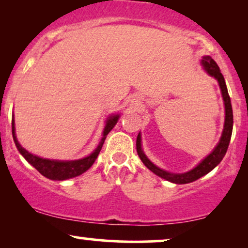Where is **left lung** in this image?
Returning a JSON list of instances; mask_svg holds the SVG:
<instances>
[{"mask_svg":"<svg viewBox=\"0 0 248 248\" xmlns=\"http://www.w3.org/2000/svg\"><path fill=\"white\" fill-rule=\"evenodd\" d=\"M201 65L203 66V70L209 74L210 77H213L218 81V84L221 90V96L223 99V105H225V123H223V130L221 133V138L216 145L215 149L206 155L204 159H202L194 168L186 172H170L164 169L159 168L155 166L147 155H145L143 149H142V141H141V133L138 134L137 138V151L139 157H140L141 161L143 162L145 167L149 170H151L154 174H155L159 177L166 179V181L175 183V184H187V183H192L196 181V179L203 177V176L209 174L212 169H215L220 162H221L222 158L225 157L227 149H228L230 138H232V124H233V116H232V103H230V97L228 94V89H227L225 78L220 72L219 66L217 63L212 60L211 56L205 55L202 57Z\"/></svg>","mask_w":248,"mask_h":248,"instance_id":"8db88e82","label":"left lung"}]
</instances>
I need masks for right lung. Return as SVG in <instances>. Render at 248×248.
Wrapping results in <instances>:
<instances>
[{
    "mask_svg": "<svg viewBox=\"0 0 248 248\" xmlns=\"http://www.w3.org/2000/svg\"><path fill=\"white\" fill-rule=\"evenodd\" d=\"M118 118H120V114H111L107 117L106 124H105L103 131V137H101L99 144L97 145V148L94 149L89 155L81 159H77V160H56V159L42 158L36 155L30 154L29 151H27L25 148H22V145L19 143L18 139H16L15 115H12V137L20 155H21L32 167H35L40 174L45 176L46 178L52 179V181H65V179L77 177V176L83 174V172H86L88 169L93 165L98 155H99L101 148H103V144L105 140H106L107 134L109 133V132L113 130L115 125L117 124Z\"/></svg>",
    "mask_w": 248,
    "mask_h": 248,
    "instance_id": "add662e5",
    "label": "right lung"
}]
</instances>
